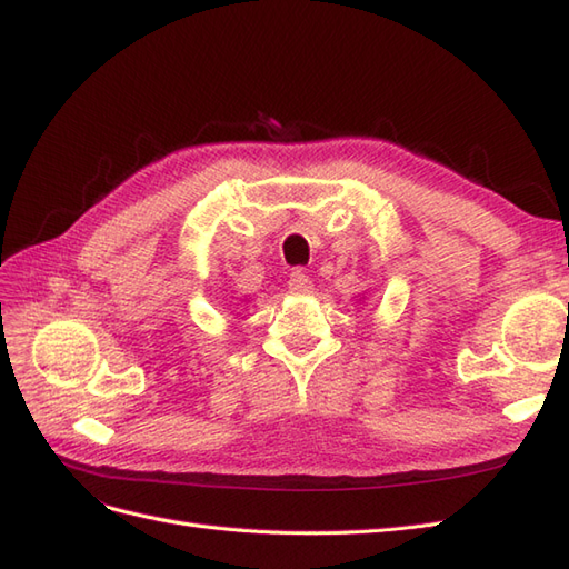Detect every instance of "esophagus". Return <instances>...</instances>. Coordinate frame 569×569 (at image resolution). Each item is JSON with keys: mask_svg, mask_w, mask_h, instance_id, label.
Segmentation results:
<instances>
[{"mask_svg": "<svg viewBox=\"0 0 569 569\" xmlns=\"http://www.w3.org/2000/svg\"><path fill=\"white\" fill-rule=\"evenodd\" d=\"M288 290L293 296H308V293H312V281L308 279V273L300 271V269H296L293 273H290Z\"/></svg>", "mask_w": 569, "mask_h": 569, "instance_id": "obj_1", "label": "esophagus"}]
</instances>
